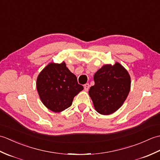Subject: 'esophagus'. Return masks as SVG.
<instances>
[{
    "instance_id": "34e87169",
    "label": "esophagus",
    "mask_w": 160,
    "mask_h": 160,
    "mask_svg": "<svg viewBox=\"0 0 160 160\" xmlns=\"http://www.w3.org/2000/svg\"><path fill=\"white\" fill-rule=\"evenodd\" d=\"M89 87H90V85L88 83H87V84H85L84 85V89L85 90V91H89Z\"/></svg>"
}]
</instances>
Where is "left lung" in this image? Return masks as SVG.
I'll return each mask as SVG.
<instances>
[{
	"instance_id": "left-lung-1",
	"label": "left lung",
	"mask_w": 160,
	"mask_h": 160,
	"mask_svg": "<svg viewBox=\"0 0 160 160\" xmlns=\"http://www.w3.org/2000/svg\"><path fill=\"white\" fill-rule=\"evenodd\" d=\"M95 84L89 94L95 109L102 115H110L119 109L131 89V77L119 62L105 64L95 73Z\"/></svg>"
}]
</instances>
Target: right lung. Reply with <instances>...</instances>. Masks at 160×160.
I'll list each match as a JSON object with an SVG mask.
<instances>
[{
	"label": "right lung",
	"instance_id": "add662e5",
	"mask_svg": "<svg viewBox=\"0 0 160 160\" xmlns=\"http://www.w3.org/2000/svg\"><path fill=\"white\" fill-rule=\"evenodd\" d=\"M36 87L42 104L55 113L71 107L74 97L84 89L64 62L47 64L37 78Z\"/></svg>",
	"mask_w": 160,
	"mask_h": 160
}]
</instances>
